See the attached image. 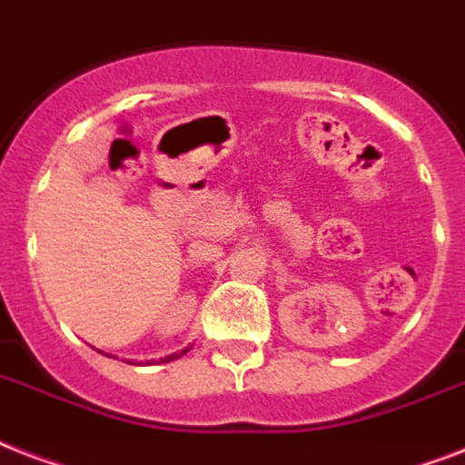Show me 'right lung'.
<instances>
[{"label": "right lung", "mask_w": 465, "mask_h": 465, "mask_svg": "<svg viewBox=\"0 0 465 465\" xmlns=\"http://www.w3.org/2000/svg\"><path fill=\"white\" fill-rule=\"evenodd\" d=\"M186 351H188V349H183V351H181V353H172V356H167V358H164V363H169V361H176V358H181V356H183V353H186Z\"/></svg>", "instance_id": "right-lung-1"}]
</instances>
